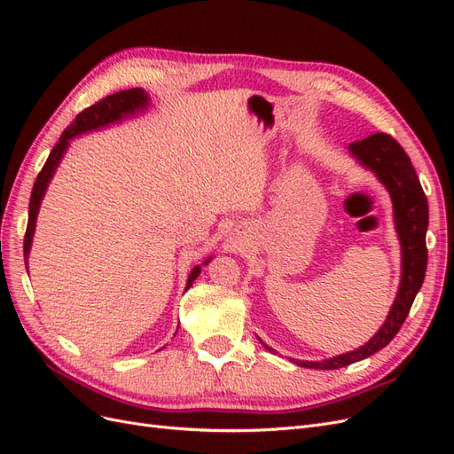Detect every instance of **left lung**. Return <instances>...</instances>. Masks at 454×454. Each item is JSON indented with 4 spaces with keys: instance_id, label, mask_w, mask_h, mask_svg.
<instances>
[{
    "instance_id": "1",
    "label": "left lung",
    "mask_w": 454,
    "mask_h": 454,
    "mask_svg": "<svg viewBox=\"0 0 454 454\" xmlns=\"http://www.w3.org/2000/svg\"><path fill=\"white\" fill-rule=\"evenodd\" d=\"M350 153L358 159L365 168L373 170L379 180L388 189L394 202L395 231L402 242V282L397 297L390 309L387 322L364 347L347 352L337 358L324 362H295L309 369H339L369 358L379 352L400 332L411 305L420 290L428 265V248H426V231H428V200L419 182V176L411 164V159L390 134H371L362 142L350 144ZM269 352H274L263 342Z\"/></svg>"
}]
</instances>
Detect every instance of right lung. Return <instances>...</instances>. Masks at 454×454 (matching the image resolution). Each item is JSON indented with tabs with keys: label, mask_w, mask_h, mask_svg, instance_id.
Returning <instances> with one entry per match:
<instances>
[{
	"label": "right lung",
	"mask_w": 454,
	"mask_h": 454,
	"mask_svg": "<svg viewBox=\"0 0 454 454\" xmlns=\"http://www.w3.org/2000/svg\"><path fill=\"white\" fill-rule=\"evenodd\" d=\"M145 106H147V94L142 89L121 90V92H115V94H109V96H106V98H102L100 102H96L90 107L83 109V112H81L74 119L72 125L64 130V134L60 136V140L57 142V145L52 147L47 162L43 164V168H41V172L35 177L32 197H30L28 225H26V235H24V257H28V252H30L34 229H35V217H37L41 199H43L51 177H52L54 170H57L59 162L64 155V151L67 149V144H70L74 136H77L81 132H87V130L106 127V125H109V122L119 121L125 115H134L136 112H140V109H144ZM208 261L210 259H206L202 265H208ZM26 265H28V261H26ZM199 272H200V267H195L193 270H191L189 280H187V287L195 282V278L199 277Z\"/></svg>",
	"instance_id": "add662e5"
}]
</instances>
